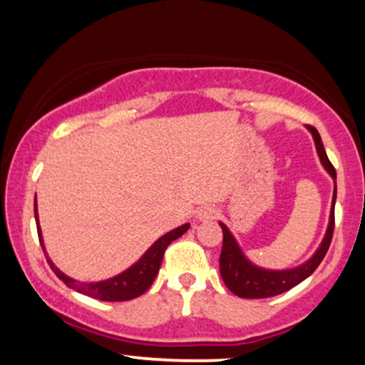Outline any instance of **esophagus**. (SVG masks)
I'll return each mask as SVG.
<instances>
[{
  "label": "esophagus",
  "mask_w": 365,
  "mask_h": 365,
  "mask_svg": "<svg viewBox=\"0 0 365 365\" xmlns=\"http://www.w3.org/2000/svg\"><path fill=\"white\" fill-rule=\"evenodd\" d=\"M217 216V209L212 206H204L197 211V220L199 221H209V220H215Z\"/></svg>",
  "instance_id": "34e87169"
}]
</instances>
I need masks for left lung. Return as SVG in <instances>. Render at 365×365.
Returning a JSON list of instances; mask_svg holds the SVG:
<instances>
[{"label": "left lung", "instance_id": "left-lung-1", "mask_svg": "<svg viewBox=\"0 0 365 365\" xmlns=\"http://www.w3.org/2000/svg\"><path fill=\"white\" fill-rule=\"evenodd\" d=\"M312 133L314 144H316L317 156L321 159V165L328 171L329 177L334 180L333 199H331V211H329V223L326 228L324 238L307 261L299 264V266L290 267V269H266V267L257 266L250 261L244 254L242 247L238 245L237 238L230 232V228L223 221H220L221 230H223V249L220 255V273L221 278L230 292L242 299H267V297L279 295V293L288 292L290 288L302 283L305 278H309L316 267L319 266L326 252H328L331 238H333L334 230V202H336V170L329 163L326 156L324 145H322L321 135L314 127H307Z\"/></svg>", "mask_w": 365, "mask_h": 365}]
</instances>
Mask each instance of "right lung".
I'll return each mask as SVG.
<instances>
[{
	"instance_id": "obj_1",
	"label": "right lung",
	"mask_w": 365,
	"mask_h": 365,
	"mask_svg": "<svg viewBox=\"0 0 365 365\" xmlns=\"http://www.w3.org/2000/svg\"><path fill=\"white\" fill-rule=\"evenodd\" d=\"M34 215H36V225H37V233H39V242L43 245V250L46 254V259H48L49 266L54 271V274L61 279L63 283L66 284L72 290L82 293V295L92 297V299H99L103 302H123V300H132L135 297L142 295L144 292H148V288L153 284L154 278H156L159 267H161L163 262V254H165L166 247H168L171 242L177 240L178 237H182L183 233L190 228V223H185L178 228L171 230V232L165 233L163 237H159L153 245L142 254V257L137 262H133L132 266L127 267L125 271H121L120 274L113 276V278L103 279V282H77V279L70 278L68 274H65L63 271L58 269L54 266V262L48 257V252H46L43 233H41L39 226V216H37V200L34 199Z\"/></svg>"
}]
</instances>
